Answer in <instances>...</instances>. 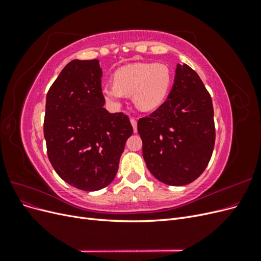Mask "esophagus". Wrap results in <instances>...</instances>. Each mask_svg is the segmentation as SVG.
Returning a JSON list of instances; mask_svg holds the SVG:
<instances>
[{"mask_svg": "<svg viewBox=\"0 0 261 261\" xmlns=\"http://www.w3.org/2000/svg\"><path fill=\"white\" fill-rule=\"evenodd\" d=\"M130 124L134 128V133H136L137 132V121L135 120V118H130Z\"/></svg>", "mask_w": 261, "mask_h": 261, "instance_id": "esophagus-1", "label": "esophagus"}]
</instances>
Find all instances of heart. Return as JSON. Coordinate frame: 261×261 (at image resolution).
Listing matches in <instances>:
<instances>
[{"instance_id":"b5f03b06","label":"heart","mask_w":261,"mask_h":261,"mask_svg":"<svg viewBox=\"0 0 261 261\" xmlns=\"http://www.w3.org/2000/svg\"><path fill=\"white\" fill-rule=\"evenodd\" d=\"M172 82L170 68L162 63H133L116 69L113 83L101 87L102 97L111 106H120L125 96L141 112L159 108L167 98Z\"/></svg>"}]
</instances>
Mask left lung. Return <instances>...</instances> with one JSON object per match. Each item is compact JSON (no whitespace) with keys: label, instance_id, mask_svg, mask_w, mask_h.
<instances>
[{"label":"left lung","instance_id":"1","mask_svg":"<svg viewBox=\"0 0 261 261\" xmlns=\"http://www.w3.org/2000/svg\"><path fill=\"white\" fill-rule=\"evenodd\" d=\"M137 129L144 160L158 180L183 186L199 177L210 161L216 129L212 100L198 74L177 64L167 100L139 118Z\"/></svg>","mask_w":261,"mask_h":261}]
</instances>
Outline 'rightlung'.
<instances>
[{"label":"right lung","instance_id":"obj_1","mask_svg":"<svg viewBox=\"0 0 261 261\" xmlns=\"http://www.w3.org/2000/svg\"><path fill=\"white\" fill-rule=\"evenodd\" d=\"M98 60H73L46 93L43 133L49 160L67 184L94 192L112 183L133 134L124 113H110Z\"/></svg>","mask_w":261,"mask_h":261}]
</instances>
